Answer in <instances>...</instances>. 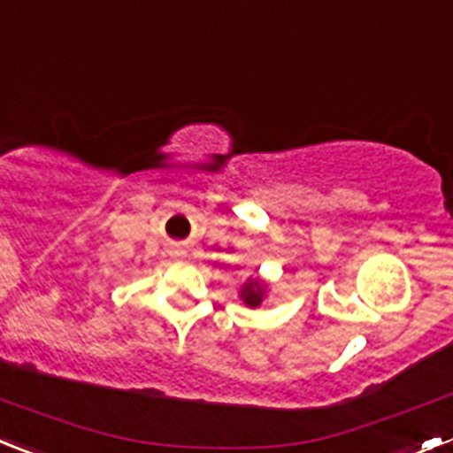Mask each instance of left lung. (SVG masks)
I'll return each mask as SVG.
<instances>
[{"mask_svg": "<svg viewBox=\"0 0 453 453\" xmlns=\"http://www.w3.org/2000/svg\"><path fill=\"white\" fill-rule=\"evenodd\" d=\"M265 294H266L265 282L259 280V278H250V280L243 282L239 296H242V301L246 303V305H250V308H257L259 303L265 301Z\"/></svg>", "mask_w": 453, "mask_h": 453, "instance_id": "8db88e82", "label": "left lung"}]
</instances>
